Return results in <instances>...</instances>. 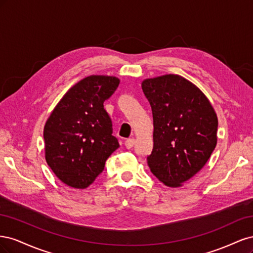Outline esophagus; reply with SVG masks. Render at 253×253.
<instances>
[{
	"label": "esophagus",
	"mask_w": 253,
	"mask_h": 253,
	"mask_svg": "<svg viewBox=\"0 0 253 253\" xmlns=\"http://www.w3.org/2000/svg\"><path fill=\"white\" fill-rule=\"evenodd\" d=\"M134 144H135V139H134V138H128V139H126V142H125V145H126V149L133 148Z\"/></svg>",
	"instance_id": "1"
}]
</instances>
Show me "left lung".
I'll list each match as a JSON object with an SVG mask.
<instances>
[{"label":"left lung","instance_id":"1","mask_svg":"<svg viewBox=\"0 0 253 253\" xmlns=\"http://www.w3.org/2000/svg\"><path fill=\"white\" fill-rule=\"evenodd\" d=\"M141 87L154 126L148 166L165 186L181 187L203 169L215 149L216 113L203 91L182 76L144 79Z\"/></svg>","mask_w":253,"mask_h":253}]
</instances>
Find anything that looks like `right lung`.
I'll use <instances>...</instances> for the list:
<instances>
[{
	"instance_id": "right-lung-1",
	"label": "right lung",
	"mask_w": 253,
	"mask_h": 253,
	"mask_svg": "<svg viewBox=\"0 0 253 253\" xmlns=\"http://www.w3.org/2000/svg\"><path fill=\"white\" fill-rule=\"evenodd\" d=\"M119 83L115 76H87L66 91L45 122V160L66 186L87 188L119 148L103 106Z\"/></svg>"
}]
</instances>
